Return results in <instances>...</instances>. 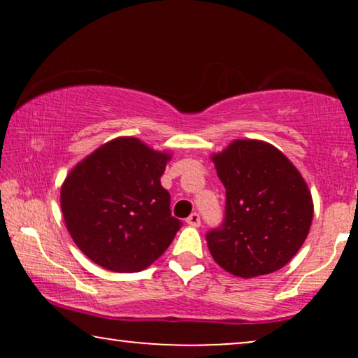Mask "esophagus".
Instances as JSON below:
<instances>
[{"label":"esophagus","instance_id":"esophagus-1","mask_svg":"<svg viewBox=\"0 0 358 358\" xmlns=\"http://www.w3.org/2000/svg\"><path fill=\"white\" fill-rule=\"evenodd\" d=\"M185 222H187V224H190V227H200V215L192 213L187 220H185Z\"/></svg>","mask_w":358,"mask_h":358}]
</instances>
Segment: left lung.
<instances>
[{
	"label": "left lung",
	"instance_id": "1",
	"mask_svg": "<svg viewBox=\"0 0 358 358\" xmlns=\"http://www.w3.org/2000/svg\"><path fill=\"white\" fill-rule=\"evenodd\" d=\"M212 161L227 189L223 224L207 233L215 262L243 278L282 268L310 233L313 199L305 179L261 140H234Z\"/></svg>",
	"mask_w": 358,
	"mask_h": 358
}]
</instances>
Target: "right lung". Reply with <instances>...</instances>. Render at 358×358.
<instances>
[{"instance_id": "1", "label": "right lung", "mask_w": 358, "mask_h": 358, "mask_svg": "<svg viewBox=\"0 0 358 358\" xmlns=\"http://www.w3.org/2000/svg\"><path fill=\"white\" fill-rule=\"evenodd\" d=\"M169 153L134 136L110 140L80 161L62 185L66 229L86 257L112 272H140L173 243L180 223L161 185Z\"/></svg>"}]
</instances>
